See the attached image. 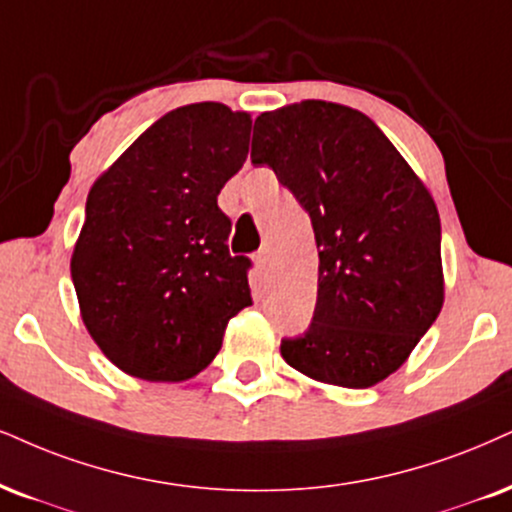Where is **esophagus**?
<instances>
[{
	"label": "esophagus",
	"mask_w": 512,
	"mask_h": 512,
	"mask_svg": "<svg viewBox=\"0 0 512 512\" xmlns=\"http://www.w3.org/2000/svg\"><path fill=\"white\" fill-rule=\"evenodd\" d=\"M256 268L261 270V275H270V270H273V256H270V249L258 251V256H256Z\"/></svg>",
	"instance_id": "34e87169"
}]
</instances>
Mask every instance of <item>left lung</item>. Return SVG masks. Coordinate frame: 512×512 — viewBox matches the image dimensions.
Masks as SVG:
<instances>
[{
	"mask_svg": "<svg viewBox=\"0 0 512 512\" xmlns=\"http://www.w3.org/2000/svg\"><path fill=\"white\" fill-rule=\"evenodd\" d=\"M251 163L292 189L318 244L313 323L282 342V358L334 387L387 380L444 306L430 189L365 113L323 99L261 113Z\"/></svg>",
	"mask_w": 512,
	"mask_h": 512,
	"instance_id": "8db88e82",
	"label": "left lung"
}]
</instances>
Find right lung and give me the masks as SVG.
Listing matches in <instances>:
<instances>
[{"label":"right lung","mask_w":512,"mask_h":512,"mask_svg":"<svg viewBox=\"0 0 512 512\" xmlns=\"http://www.w3.org/2000/svg\"><path fill=\"white\" fill-rule=\"evenodd\" d=\"M251 116L218 102L168 111L94 180L73 246L80 318L109 361L185 382L251 306L249 258L227 249L225 182L249 154Z\"/></svg>","instance_id":"1"}]
</instances>
